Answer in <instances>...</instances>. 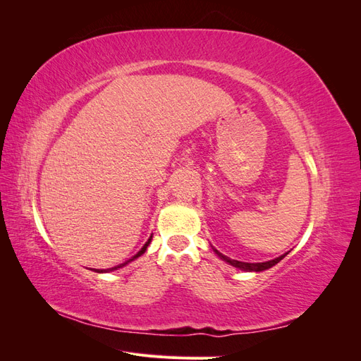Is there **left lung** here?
<instances>
[{
    "label": "left lung",
    "mask_w": 361,
    "mask_h": 361,
    "mask_svg": "<svg viewBox=\"0 0 361 361\" xmlns=\"http://www.w3.org/2000/svg\"><path fill=\"white\" fill-rule=\"evenodd\" d=\"M214 251H215V253H216L218 256H220L223 260L228 262V264H231V265H233V267H236V268L245 269V271H264V269H268V268H271V267H274L276 264H279V262L288 255V253H286V255H283V256H280V257H277V259H274V260H269V262H260V264H248V262H239V260L227 257V256L221 255L220 251L215 250V248H214Z\"/></svg>",
    "instance_id": "obj_1"
}]
</instances>
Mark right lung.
<instances>
[{
  "instance_id": "1",
  "label": "right lung",
  "mask_w": 361,
  "mask_h": 361,
  "mask_svg": "<svg viewBox=\"0 0 361 361\" xmlns=\"http://www.w3.org/2000/svg\"><path fill=\"white\" fill-rule=\"evenodd\" d=\"M150 241H152V236H150V238L147 239V243H146V244L143 245V248H141V250L138 251V253H137V255H135L134 257H130L129 260H126V262H125V264H120V265H117V267H114V268H110V269H106V271H113V269H117V268H122L123 265H126V264H128V262H130V260H134V259H137L138 256H141V255H143V253H145V251H146V248H147V245L150 244ZM97 272H104V271L101 269V271H97Z\"/></svg>"
}]
</instances>
